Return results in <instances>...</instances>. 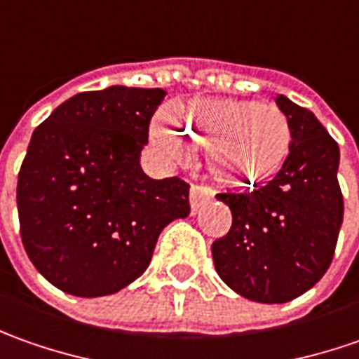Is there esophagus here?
<instances>
[{"label": "esophagus", "instance_id": "obj_1", "mask_svg": "<svg viewBox=\"0 0 359 359\" xmlns=\"http://www.w3.org/2000/svg\"><path fill=\"white\" fill-rule=\"evenodd\" d=\"M212 196H215V191H212L210 187H206V184H192V189H191L192 215H196V210L203 206L204 201H208V198H212Z\"/></svg>", "mask_w": 359, "mask_h": 359}]
</instances>
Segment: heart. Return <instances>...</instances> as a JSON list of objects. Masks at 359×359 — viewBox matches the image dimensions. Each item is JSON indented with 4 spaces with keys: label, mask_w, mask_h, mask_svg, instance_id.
<instances>
[{
    "label": "heart",
    "mask_w": 359,
    "mask_h": 359,
    "mask_svg": "<svg viewBox=\"0 0 359 359\" xmlns=\"http://www.w3.org/2000/svg\"><path fill=\"white\" fill-rule=\"evenodd\" d=\"M151 141L168 156L201 149L210 175L230 189H252L278 175L290 155L292 127L276 105L241 99H192L172 123L156 118Z\"/></svg>",
    "instance_id": "obj_1"
}]
</instances>
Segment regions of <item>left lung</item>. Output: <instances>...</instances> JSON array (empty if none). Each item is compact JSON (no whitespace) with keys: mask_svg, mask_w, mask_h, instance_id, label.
Returning a JSON list of instances; mask_svg holds the SVG:
<instances>
[{"mask_svg":"<svg viewBox=\"0 0 359 359\" xmlns=\"http://www.w3.org/2000/svg\"><path fill=\"white\" fill-rule=\"evenodd\" d=\"M276 105L290 121V155L266 187L217 194L232 226L212 242L222 282L262 304L290 302L326 274L344 218L338 142L312 111L284 95Z\"/></svg>","mask_w":359,"mask_h":359,"instance_id":"obj_1","label":"left lung"}]
</instances>
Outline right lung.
Here are the masks:
<instances>
[{
  "label": "right lung",
  "mask_w": 359,
  "mask_h": 359,
  "mask_svg": "<svg viewBox=\"0 0 359 359\" xmlns=\"http://www.w3.org/2000/svg\"><path fill=\"white\" fill-rule=\"evenodd\" d=\"M163 89L113 85L67 99L33 130L18 179L21 242L59 290L97 298L151 264L156 238L191 212L189 184L141 168Z\"/></svg>",
  "instance_id": "add662e5"
}]
</instances>
